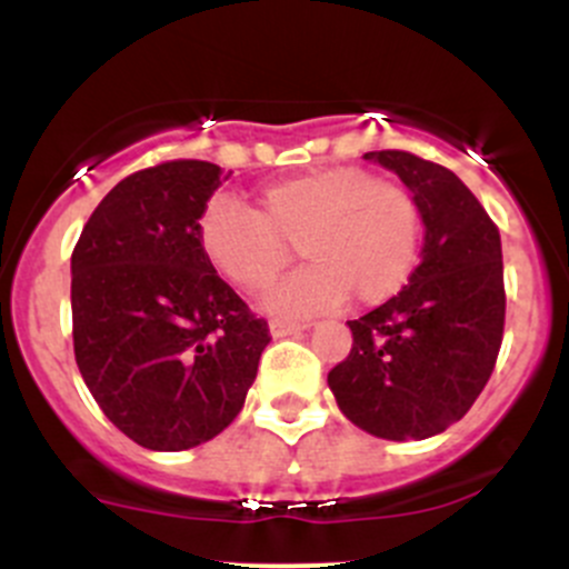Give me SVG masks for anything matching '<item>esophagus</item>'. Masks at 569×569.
<instances>
[{"label": "esophagus", "mask_w": 569, "mask_h": 569, "mask_svg": "<svg viewBox=\"0 0 569 569\" xmlns=\"http://www.w3.org/2000/svg\"><path fill=\"white\" fill-rule=\"evenodd\" d=\"M308 321H283V319H274L272 325H269V332H272V338H286V336H295V332H302L308 330Z\"/></svg>", "instance_id": "1"}]
</instances>
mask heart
I'll use <instances>...</instances> for the list:
<instances>
[{"mask_svg": "<svg viewBox=\"0 0 569 569\" xmlns=\"http://www.w3.org/2000/svg\"><path fill=\"white\" fill-rule=\"evenodd\" d=\"M252 211L228 194L206 203L198 242L217 272L242 289L272 283L295 256L311 263L274 286L263 306L280 317L327 311L352 297L363 306L393 297L418 252V206L401 183L360 168H325L283 178Z\"/></svg>", "mask_w": 569, "mask_h": 569, "instance_id": "heart-1", "label": "heart"}]
</instances>
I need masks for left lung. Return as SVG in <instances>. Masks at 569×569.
<instances>
[{
	"label": "left lung",
	"mask_w": 569,
	"mask_h": 569,
	"mask_svg": "<svg viewBox=\"0 0 569 569\" xmlns=\"http://www.w3.org/2000/svg\"><path fill=\"white\" fill-rule=\"evenodd\" d=\"M401 178L423 222L410 283L347 321L352 349L327 375L343 416L382 440H427L485 391L503 336L501 233L443 164L407 151L363 153Z\"/></svg>",
	"instance_id": "8db88e82"
}]
</instances>
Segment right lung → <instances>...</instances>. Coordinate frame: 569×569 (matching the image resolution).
<instances>
[{"mask_svg": "<svg viewBox=\"0 0 569 569\" xmlns=\"http://www.w3.org/2000/svg\"><path fill=\"white\" fill-rule=\"evenodd\" d=\"M228 176L198 159L131 173L73 248L77 366L104 416L142 449L217 438L272 341L198 242L200 214Z\"/></svg>", "mask_w": 569, "mask_h": 569, "instance_id": "right-lung-1", "label": "right lung"}]
</instances>
